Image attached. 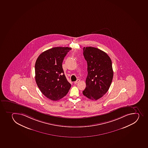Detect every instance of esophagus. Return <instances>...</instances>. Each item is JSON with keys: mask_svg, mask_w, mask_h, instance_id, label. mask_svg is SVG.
<instances>
[{"mask_svg": "<svg viewBox=\"0 0 148 148\" xmlns=\"http://www.w3.org/2000/svg\"><path fill=\"white\" fill-rule=\"evenodd\" d=\"M79 82H80V79H77V80H76V82H74V83L75 84H77V83H79Z\"/></svg>", "mask_w": 148, "mask_h": 148, "instance_id": "esophagus-1", "label": "esophagus"}]
</instances>
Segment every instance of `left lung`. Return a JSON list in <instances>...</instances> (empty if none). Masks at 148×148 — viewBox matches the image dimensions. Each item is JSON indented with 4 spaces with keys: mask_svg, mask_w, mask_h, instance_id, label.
I'll return each instance as SVG.
<instances>
[{
    "mask_svg": "<svg viewBox=\"0 0 148 148\" xmlns=\"http://www.w3.org/2000/svg\"><path fill=\"white\" fill-rule=\"evenodd\" d=\"M83 55L87 62L88 75L83 95L97 100L107 92L111 84L114 74L111 59L106 53L93 47H84Z\"/></svg>",
    "mask_w": 148,
    "mask_h": 148,
    "instance_id": "8db88e82",
    "label": "left lung"
}]
</instances>
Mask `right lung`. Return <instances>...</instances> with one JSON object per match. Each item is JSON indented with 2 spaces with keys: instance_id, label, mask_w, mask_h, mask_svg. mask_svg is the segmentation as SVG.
<instances>
[{
  "instance_id": "obj_1",
  "label": "right lung",
  "mask_w": 148,
  "mask_h": 148,
  "mask_svg": "<svg viewBox=\"0 0 148 148\" xmlns=\"http://www.w3.org/2000/svg\"><path fill=\"white\" fill-rule=\"evenodd\" d=\"M71 48L56 47L41 53L35 64V81L42 93L52 101L66 95L71 87L62 68L64 58Z\"/></svg>"
}]
</instances>
